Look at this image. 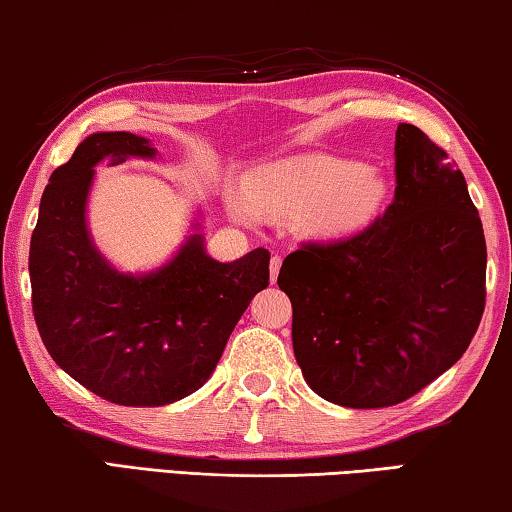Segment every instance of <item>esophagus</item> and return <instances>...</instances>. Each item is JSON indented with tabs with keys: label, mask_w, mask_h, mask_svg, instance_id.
<instances>
[{
	"label": "esophagus",
	"mask_w": 512,
	"mask_h": 512,
	"mask_svg": "<svg viewBox=\"0 0 512 512\" xmlns=\"http://www.w3.org/2000/svg\"><path fill=\"white\" fill-rule=\"evenodd\" d=\"M280 266H282V257H280V255L271 257V282L277 280V273H280Z\"/></svg>",
	"instance_id": "esophagus-1"
}]
</instances>
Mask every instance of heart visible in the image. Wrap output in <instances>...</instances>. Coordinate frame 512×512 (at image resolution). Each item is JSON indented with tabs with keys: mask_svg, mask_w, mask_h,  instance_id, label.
Listing matches in <instances>:
<instances>
[{
	"mask_svg": "<svg viewBox=\"0 0 512 512\" xmlns=\"http://www.w3.org/2000/svg\"><path fill=\"white\" fill-rule=\"evenodd\" d=\"M384 194L377 169L332 153H300L259 167L230 205L244 221L307 216L316 235L336 237L368 223Z\"/></svg>",
	"mask_w": 512,
	"mask_h": 512,
	"instance_id": "b5f03b06",
	"label": "heart"
}]
</instances>
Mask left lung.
<instances>
[{
  "label": "left lung",
  "mask_w": 512,
  "mask_h": 512,
  "mask_svg": "<svg viewBox=\"0 0 512 512\" xmlns=\"http://www.w3.org/2000/svg\"><path fill=\"white\" fill-rule=\"evenodd\" d=\"M395 198L350 239L302 244L277 284L311 391L348 409L409 400L463 357L485 307V237L461 169L395 133Z\"/></svg>",
  "instance_id": "1"
}]
</instances>
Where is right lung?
I'll list each match as a JSON object with an SVG mask.
<instances>
[{"instance_id": "add662e5", "label": "right lung", "mask_w": 512, "mask_h": 512, "mask_svg": "<svg viewBox=\"0 0 512 512\" xmlns=\"http://www.w3.org/2000/svg\"><path fill=\"white\" fill-rule=\"evenodd\" d=\"M155 153L133 133L85 137L51 173L31 235L42 343L69 377L121 406H164L198 391L250 300L268 287L266 248L223 264L205 253L198 232L171 262L144 275L119 273L99 253L85 221L94 167Z\"/></svg>"}]
</instances>
